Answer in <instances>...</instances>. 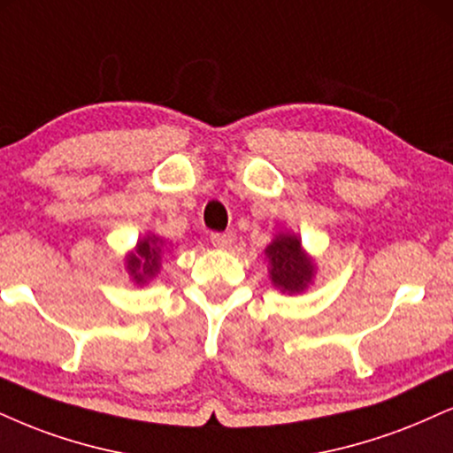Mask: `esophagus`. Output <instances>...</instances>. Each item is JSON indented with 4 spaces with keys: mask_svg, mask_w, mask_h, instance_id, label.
<instances>
[{
    "mask_svg": "<svg viewBox=\"0 0 453 453\" xmlns=\"http://www.w3.org/2000/svg\"><path fill=\"white\" fill-rule=\"evenodd\" d=\"M211 242H212V247H217V249H230L234 242V234L232 232L211 234Z\"/></svg>",
    "mask_w": 453,
    "mask_h": 453,
    "instance_id": "obj_1",
    "label": "esophagus"
}]
</instances>
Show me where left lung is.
Segmentation results:
<instances>
[{"mask_svg":"<svg viewBox=\"0 0 453 453\" xmlns=\"http://www.w3.org/2000/svg\"><path fill=\"white\" fill-rule=\"evenodd\" d=\"M268 261L272 285L287 296L308 291L316 279V261L303 249L302 238L291 232L274 234L272 242L264 249Z\"/></svg>","mask_w":453,"mask_h":453,"instance_id":"left-lung-1","label":"left lung"}]
</instances>
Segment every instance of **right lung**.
Masks as SVG:
<instances>
[{
	"label": "right lung",
	"mask_w": 453,
	"mask_h": 453,
	"mask_svg": "<svg viewBox=\"0 0 453 453\" xmlns=\"http://www.w3.org/2000/svg\"><path fill=\"white\" fill-rule=\"evenodd\" d=\"M166 242L154 232H147L141 236L137 244L124 255V270L128 272L130 280L137 287L150 285L151 280L160 274L162 253H165Z\"/></svg>",
	"instance_id": "1"
}]
</instances>
